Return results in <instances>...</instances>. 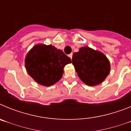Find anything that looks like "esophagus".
<instances>
[{
    "label": "esophagus",
    "mask_w": 131,
    "mask_h": 131,
    "mask_svg": "<svg viewBox=\"0 0 131 131\" xmlns=\"http://www.w3.org/2000/svg\"><path fill=\"white\" fill-rule=\"evenodd\" d=\"M72 56H73V54H72V53H71V54H69V57L70 58H71V59H72Z\"/></svg>",
    "instance_id": "34e87169"
}]
</instances>
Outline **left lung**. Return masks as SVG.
I'll list each match as a JSON object with an SVG mask.
<instances>
[{"label": "left lung", "instance_id": "8db88e82", "mask_svg": "<svg viewBox=\"0 0 131 131\" xmlns=\"http://www.w3.org/2000/svg\"><path fill=\"white\" fill-rule=\"evenodd\" d=\"M72 63L80 79L89 86L102 83L110 71V63L106 56L88 47L74 53Z\"/></svg>", "mask_w": 131, "mask_h": 131}]
</instances>
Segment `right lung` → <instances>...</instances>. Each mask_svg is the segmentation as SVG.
<instances>
[{"label":"right lung","instance_id":"obj_1","mask_svg":"<svg viewBox=\"0 0 131 131\" xmlns=\"http://www.w3.org/2000/svg\"><path fill=\"white\" fill-rule=\"evenodd\" d=\"M71 60L61 50L52 45L39 44L29 50L25 59L26 70L36 82L48 86L62 78L65 66Z\"/></svg>","mask_w":131,"mask_h":131}]
</instances>
